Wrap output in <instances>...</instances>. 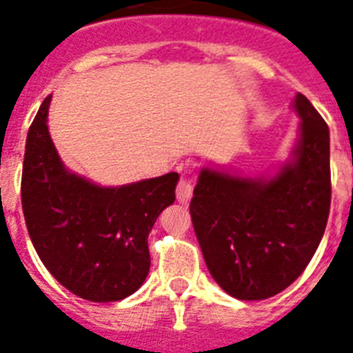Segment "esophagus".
I'll return each mask as SVG.
<instances>
[{
    "label": "esophagus",
    "mask_w": 353,
    "mask_h": 353,
    "mask_svg": "<svg viewBox=\"0 0 353 353\" xmlns=\"http://www.w3.org/2000/svg\"><path fill=\"white\" fill-rule=\"evenodd\" d=\"M193 179L189 174H183L182 179H180L179 185H176V200L180 203H188L191 200V196H193Z\"/></svg>",
    "instance_id": "34e87169"
}]
</instances>
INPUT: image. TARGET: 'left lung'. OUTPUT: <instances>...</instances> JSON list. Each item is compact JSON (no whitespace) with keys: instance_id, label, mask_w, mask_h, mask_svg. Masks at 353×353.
<instances>
[{"instance_id":"left-lung-1","label":"left lung","mask_w":353,"mask_h":353,"mask_svg":"<svg viewBox=\"0 0 353 353\" xmlns=\"http://www.w3.org/2000/svg\"><path fill=\"white\" fill-rule=\"evenodd\" d=\"M299 139L274 176L245 179L203 168L191 220L209 272L229 296L272 298L307 269L330 212V133L296 93Z\"/></svg>"}]
</instances>
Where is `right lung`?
<instances>
[{
	"label": "right lung",
	"mask_w": 353,
	"mask_h": 353,
	"mask_svg": "<svg viewBox=\"0 0 353 353\" xmlns=\"http://www.w3.org/2000/svg\"><path fill=\"white\" fill-rule=\"evenodd\" d=\"M43 101L26 135L21 203L41 261L70 292L95 303L121 301L150 272L148 236L174 202L179 173L103 188L61 162Z\"/></svg>",
	"instance_id": "1"
}]
</instances>
